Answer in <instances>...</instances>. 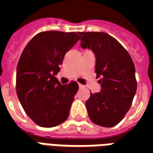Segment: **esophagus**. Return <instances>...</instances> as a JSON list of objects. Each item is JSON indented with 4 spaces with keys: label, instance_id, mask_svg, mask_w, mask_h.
Returning a JSON list of instances; mask_svg holds the SVG:
<instances>
[{
    "label": "esophagus",
    "instance_id": "esophagus-1",
    "mask_svg": "<svg viewBox=\"0 0 153 153\" xmlns=\"http://www.w3.org/2000/svg\"><path fill=\"white\" fill-rule=\"evenodd\" d=\"M79 87L80 88H83V85H82V84H80V83H79Z\"/></svg>",
    "mask_w": 153,
    "mask_h": 153
}]
</instances>
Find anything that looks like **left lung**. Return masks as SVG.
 I'll use <instances>...</instances> for the list:
<instances>
[{
    "mask_svg": "<svg viewBox=\"0 0 153 153\" xmlns=\"http://www.w3.org/2000/svg\"><path fill=\"white\" fill-rule=\"evenodd\" d=\"M81 47L96 56L95 72L102 90L86 102L90 120L103 127L121 121L131 106L136 90L135 67L131 56L118 41L106 33L79 32Z\"/></svg>",
    "mask_w": 153,
    "mask_h": 153,
    "instance_id": "1",
    "label": "left lung"
}]
</instances>
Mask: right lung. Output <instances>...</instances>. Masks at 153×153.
<instances>
[{"label":"right lung","mask_w":153,"mask_h":153,"mask_svg":"<svg viewBox=\"0 0 153 153\" xmlns=\"http://www.w3.org/2000/svg\"><path fill=\"white\" fill-rule=\"evenodd\" d=\"M79 40L76 33L42 32L29 41L19 60L17 96L26 114L41 127L59 125L69 116L79 85L74 81L62 85L55 75Z\"/></svg>","instance_id":"1"}]
</instances>
